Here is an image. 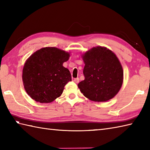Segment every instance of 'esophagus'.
I'll use <instances>...</instances> for the list:
<instances>
[{"mask_svg":"<svg viewBox=\"0 0 150 150\" xmlns=\"http://www.w3.org/2000/svg\"><path fill=\"white\" fill-rule=\"evenodd\" d=\"M74 81L75 83H78L79 81V79L78 78H75V79H74Z\"/></svg>","mask_w":150,"mask_h":150,"instance_id":"obj_1","label":"esophagus"}]
</instances>
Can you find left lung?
Here are the masks:
<instances>
[{
    "mask_svg": "<svg viewBox=\"0 0 150 150\" xmlns=\"http://www.w3.org/2000/svg\"><path fill=\"white\" fill-rule=\"evenodd\" d=\"M84 80L78 86L86 98L105 102L117 94L122 85L123 70L114 52L105 47H92L82 54Z\"/></svg>",
    "mask_w": 150,
    "mask_h": 150,
    "instance_id": "8db88e82",
    "label": "left lung"
}]
</instances>
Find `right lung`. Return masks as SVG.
I'll use <instances>...</instances> for the list:
<instances>
[{
    "mask_svg": "<svg viewBox=\"0 0 150 150\" xmlns=\"http://www.w3.org/2000/svg\"><path fill=\"white\" fill-rule=\"evenodd\" d=\"M70 53L54 47L38 50L26 60L22 70L25 91L33 100L41 103L52 102L72 81L68 69L63 66Z\"/></svg>",
    "mask_w": 150,
    "mask_h": 150,
    "instance_id": "obj_1",
    "label": "right lung"
}]
</instances>
